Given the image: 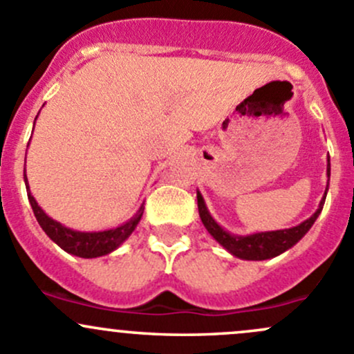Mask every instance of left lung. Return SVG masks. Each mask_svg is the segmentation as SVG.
<instances>
[{"mask_svg":"<svg viewBox=\"0 0 354 354\" xmlns=\"http://www.w3.org/2000/svg\"><path fill=\"white\" fill-rule=\"evenodd\" d=\"M327 176H330V163L327 165ZM324 201L320 203L319 209L308 218L307 221H304L301 225L293 228H288V230H278V232H266V233H254L249 236H233L230 233H227L213 218L207 213L206 206H204L203 196L198 192V207H199V216H201L204 227L206 230L228 250L233 256L240 259H247V261H264V259H271L283 254L285 250L293 247L301 236L305 235L313 221L317 220L319 213L322 211Z\"/></svg>","mask_w":354,"mask_h":354,"instance_id":"8db88e82","label":"left lung"}]
</instances>
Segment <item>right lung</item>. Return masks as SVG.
Wrapping results in <instances>:
<instances>
[{"label":"right lung","instance_id":"right-lung-1","mask_svg":"<svg viewBox=\"0 0 354 354\" xmlns=\"http://www.w3.org/2000/svg\"><path fill=\"white\" fill-rule=\"evenodd\" d=\"M27 194H28V201L32 204V209H34L35 218H37L42 230L49 235V239L54 240V242H56L61 249L66 250V252L73 254V256L85 257V259L105 256V254L118 249L124 240L133 233L134 228H136V225L140 223L141 216H143V209H145V207H141V209L136 213V216L131 218L127 223L114 228V230L83 233V232L69 230V228L63 227V225L57 223V221H54L53 218L47 216V214L41 209V206H39L37 201L34 199V196L30 194L28 185H27Z\"/></svg>","mask_w":354,"mask_h":354}]
</instances>
